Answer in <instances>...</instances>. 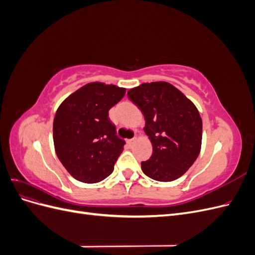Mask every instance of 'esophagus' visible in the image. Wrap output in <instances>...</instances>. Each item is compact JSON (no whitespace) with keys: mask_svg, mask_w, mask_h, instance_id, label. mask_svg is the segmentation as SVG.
<instances>
[{"mask_svg":"<svg viewBox=\"0 0 255 255\" xmlns=\"http://www.w3.org/2000/svg\"><path fill=\"white\" fill-rule=\"evenodd\" d=\"M136 140H137V138H136V137L132 138V139H128V144L129 146H132Z\"/></svg>","mask_w":255,"mask_h":255,"instance_id":"obj_1","label":"esophagus"}]
</instances>
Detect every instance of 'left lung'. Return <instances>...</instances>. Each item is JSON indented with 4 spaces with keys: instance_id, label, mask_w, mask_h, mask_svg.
I'll list each match as a JSON object with an SVG mask.
<instances>
[{
    "instance_id": "left-lung-1",
    "label": "left lung",
    "mask_w": 255,
    "mask_h": 255,
    "mask_svg": "<svg viewBox=\"0 0 255 255\" xmlns=\"http://www.w3.org/2000/svg\"><path fill=\"white\" fill-rule=\"evenodd\" d=\"M128 97L144 116L153 153L141 163L145 175L159 182L179 179L197 159L202 142V119L195 104L167 82L143 83Z\"/></svg>"
}]
</instances>
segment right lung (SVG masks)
Listing matches in <instances>:
<instances>
[{
	"instance_id": "1",
	"label": "right lung",
	"mask_w": 255,
	"mask_h": 255,
	"mask_svg": "<svg viewBox=\"0 0 255 255\" xmlns=\"http://www.w3.org/2000/svg\"><path fill=\"white\" fill-rule=\"evenodd\" d=\"M126 88L89 83L61 103L53 122V140L60 163L75 180L98 183L106 179L126 141L116 135L109 111Z\"/></svg>"
}]
</instances>
